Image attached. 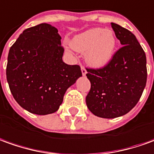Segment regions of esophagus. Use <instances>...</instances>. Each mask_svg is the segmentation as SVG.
<instances>
[{
	"label": "esophagus",
	"instance_id": "obj_1",
	"mask_svg": "<svg viewBox=\"0 0 154 154\" xmlns=\"http://www.w3.org/2000/svg\"><path fill=\"white\" fill-rule=\"evenodd\" d=\"M81 72H82V75L85 76V75L87 74V71H86V69H85V68L84 66H81Z\"/></svg>",
	"mask_w": 154,
	"mask_h": 154
}]
</instances>
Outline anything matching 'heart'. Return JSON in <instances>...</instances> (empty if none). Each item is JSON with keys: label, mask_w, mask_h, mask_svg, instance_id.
I'll use <instances>...</instances> for the list:
<instances>
[{"label": "heart", "mask_w": 154, "mask_h": 154, "mask_svg": "<svg viewBox=\"0 0 154 154\" xmlns=\"http://www.w3.org/2000/svg\"><path fill=\"white\" fill-rule=\"evenodd\" d=\"M75 50L85 52V60L94 68H102L111 62L115 53L116 38L111 30L91 28L75 36L70 42Z\"/></svg>", "instance_id": "obj_1"}]
</instances>
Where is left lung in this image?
Wrapping results in <instances>:
<instances>
[{"mask_svg":"<svg viewBox=\"0 0 154 154\" xmlns=\"http://www.w3.org/2000/svg\"><path fill=\"white\" fill-rule=\"evenodd\" d=\"M111 27L122 47L107 65L86 69L91 85L85 100L88 109L96 116L108 119L131 111L147 82L146 54L135 35L113 22Z\"/></svg>","mask_w":154,"mask_h":154,"instance_id":"left-lung-1","label":"left lung"}]
</instances>
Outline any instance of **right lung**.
<instances>
[{
	"label": "right lung",
	"instance_id": "1",
	"mask_svg": "<svg viewBox=\"0 0 154 154\" xmlns=\"http://www.w3.org/2000/svg\"><path fill=\"white\" fill-rule=\"evenodd\" d=\"M63 51L58 29L48 23L24 30L11 47L6 79L23 109L37 115L57 111L67 89L82 76L79 65L63 62Z\"/></svg>",
	"mask_w": 154,
	"mask_h": 154
}]
</instances>
